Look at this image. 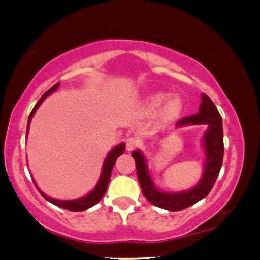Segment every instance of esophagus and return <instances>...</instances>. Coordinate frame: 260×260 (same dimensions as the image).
I'll use <instances>...</instances> for the list:
<instances>
[{
    "mask_svg": "<svg viewBox=\"0 0 260 260\" xmlns=\"http://www.w3.org/2000/svg\"><path fill=\"white\" fill-rule=\"evenodd\" d=\"M139 145H140V143H139V140L137 139V138L131 137V138H128L127 141H126V147H127L128 151L136 150Z\"/></svg>",
    "mask_w": 260,
    "mask_h": 260,
    "instance_id": "obj_1",
    "label": "esophagus"
}]
</instances>
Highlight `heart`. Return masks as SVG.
<instances>
[{"mask_svg": "<svg viewBox=\"0 0 260 260\" xmlns=\"http://www.w3.org/2000/svg\"><path fill=\"white\" fill-rule=\"evenodd\" d=\"M166 98V94L162 93V92H158V93H154L153 96L149 98V108L150 109H156L158 108L162 102ZM182 103L180 97L177 96H170L164 102V106L162 108V114L164 117L167 119H172V117H175L176 115H179L180 110H181Z\"/></svg>", "mask_w": 260, "mask_h": 260, "instance_id": "b5f03b06", "label": "heart"}]
</instances>
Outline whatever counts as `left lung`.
<instances>
[{
	"label": "left lung",
	"instance_id": "8db88e82",
	"mask_svg": "<svg viewBox=\"0 0 260 260\" xmlns=\"http://www.w3.org/2000/svg\"><path fill=\"white\" fill-rule=\"evenodd\" d=\"M199 113L182 117L177 121V126L186 124H208L209 129L204 136L205 145L206 163L204 176L194 188L181 193H166L154 188L150 174L147 172L145 157L139 151H133L132 157L136 160L137 175L139 180L143 194L145 198L158 208L169 210V211H180L193 205L199 200L205 198L215 185L219 170L223 163V127L222 117L213 102L206 94L202 96Z\"/></svg>",
	"mask_w": 260,
	"mask_h": 260
}]
</instances>
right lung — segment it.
Here are the masks:
<instances>
[{
	"mask_svg": "<svg viewBox=\"0 0 260 260\" xmlns=\"http://www.w3.org/2000/svg\"><path fill=\"white\" fill-rule=\"evenodd\" d=\"M58 85L60 83H57L56 85H54L50 90H48L45 92L44 94L41 97V100L37 102V104H36L34 109H32L31 114H29L28 116V121H27V131H28V126H29V122H31L32 120V116H34L35 111L37 110V108L41 106V103L43 101H44V98L49 96V94L51 93V92H54L56 88L58 87ZM124 151V144H120L119 146H116L115 149H113L109 152V154L107 156L106 160H104V164H103V170H102V175L100 177V181H98L96 188L92 190L91 193H88L86 197H84V198H80V199H77V200H56V199H52L50 197L45 196L44 193L41 192V194L44 197L45 199L48 200V202H50L54 204V205L56 206H60L62 209H66V210H70V211H84V210H87L92 208L93 205H96V204L100 202V200L103 198V196L106 194L107 192V187H108V183H109V180H110V175H111V170L114 168V164L116 162L117 157L121 156V154L123 153Z\"/></svg>",
	"mask_w": 260,
	"mask_h": 260,
	"instance_id": "add662e5",
	"label": "right lung"
}]
</instances>
